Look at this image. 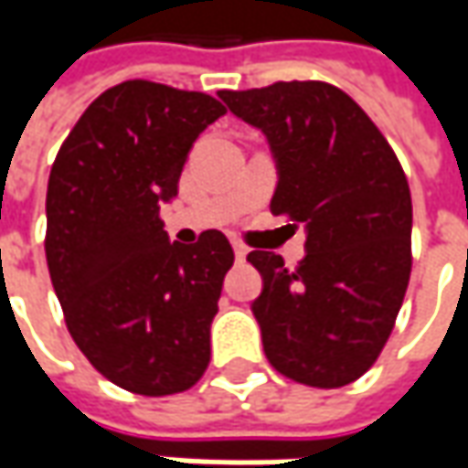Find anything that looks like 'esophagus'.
<instances>
[{"mask_svg":"<svg viewBox=\"0 0 468 468\" xmlns=\"http://www.w3.org/2000/svg\"><path fill=\"white\" fill-rule=\"evenodd\" d=\"M234 255H237V261H244V258H247V247L239 242H234Z\"/></svg>","mask_w":468,"mask_h":468,"instance_id":"34e87169","label":"esophagus"}]
</instances>
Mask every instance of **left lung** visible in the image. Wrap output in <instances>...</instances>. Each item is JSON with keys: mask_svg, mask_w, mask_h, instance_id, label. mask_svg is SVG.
I'll list each match as a JSON object with an SVG mask.
<instances>
[{"mask_svg": "<svg viewBox=\"0 0 468 468\" xmlns=\"http://www.w3.org/2000/svg\"><path fill=\"white\" fill-rule=\"evenodd\" d=\"M258 127L276 161V216L304 224V258L286 268L252 250L262 276L252 314L265 356L313 388L362 378L386 346L411 273V195L383 133L335 85L273 82L218 90Z\"/></svg>", "mask_w": 468, "mask_h": 468, "instance_id": "obj_1", "label": "left lung"}]
</instances>
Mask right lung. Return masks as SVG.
Returning a JSON list of instances; mask_svg holds the SVG:
<instances>
[{
    "instance_id": "1",
    "label": "right lung",
    "mask_w": 468,
    "mask_h": 468,
    "mask_svg": "<svg viewBox=\"0 0 468 468\" xmlns=\"http://www.w3.org/2000/svg\"><path fill=\"white\" fill-rule=\"evenodd\" d=\"M221 101L151 80L109 88L62 143L46 189V262L78 349L140 396L192 388L210 362V323L234 250L207 229L169 242L192 143L224 117Z\"/></svg>"
}]
</instances>
